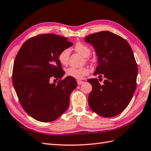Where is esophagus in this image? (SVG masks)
Returning <instances> with one entry per match:
<instances>
[{
	"label": "esophagus",
	"instance_id": "1",
	"mask_svg": "<svg viewBox=\"0 0 151 151\" xmlns=\"http://www.w3.org/2000/svg\"><path fill=\"white\" fill-rule=\"evenodd\" d=\"M83 83V82L82 81V80H77V83H78V85H81Z\"/></svg>",
	"mask_w": 151,
	"mask_h": 151
}]
</instances>
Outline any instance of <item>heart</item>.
I'll return each instance as SVG.
<instances>
[{
  "label": "heart",
  "instance_id": "1",
  "mask_svg": "<svg viewBox=\"0 0 151 151\" xmlns=\"http://www.w3.org/2000/svg\"><path fill=\"white\" fill-rule=\"evenodd\" d=\"M75 51L79 54L83 56V57H87L91 53V49L87 45L78 42L75 46ZM70 55V50L68 48L64 49L60 52L58 56V59L60 64L62 65H66L68 63L69 57ZM89 73V69L87 68H69L66 69V75L73 78L80 79L83 76L86 75Z\"/></svg>",
  "mask_w": 151,
  "mask_h": 151
}]
</instances>
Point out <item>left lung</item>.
Listing matches in <instances>:
<instances>
[{
  "instance_id": "1",
  "label": "left lung",
  "mask_w": 151,
  "mask_h": 151,
  "mask_svg": "<svg viewBox=\"0 0 151 151\" xmlns=\"http://www.w3.org/2000/svg\"><path fill=\"white\" fill-rule=\"evenodd\" d=\"M85 42L93 45L98 57L94 75L105 78L103 85L97 78L87 80L93 87L89 107L103 117L115 116L127 107L136 88L138 66L132 49L124 38L108 31L90 35Z\"/></svg>"
}]
</instances>
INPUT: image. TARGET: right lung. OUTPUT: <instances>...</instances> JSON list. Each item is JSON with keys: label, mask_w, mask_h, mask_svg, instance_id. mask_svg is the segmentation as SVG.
<instances>
[{"label": "right lung", "mask_w": 151, "mask_h": 151, "mask_svg": "<svg viewBox=\"0 0 151 151\" xmlns=\"http://www.w3.org/2000/svg\"><path fill=\"white\" fill-rule=\"evenodd\" d=\"M68 38L55 34L40 35L23 44L13 68V84L21 106L30 116L42 122L57 120L68 109L70 94L77 83L67 76L58 59L60 52L73 45Z\"/></svg>", "instance_id": "right-lung-1"}]
</instances>
